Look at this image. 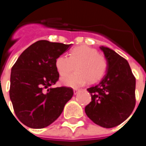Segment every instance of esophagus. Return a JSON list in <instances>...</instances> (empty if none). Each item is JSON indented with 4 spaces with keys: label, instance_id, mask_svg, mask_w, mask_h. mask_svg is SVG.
Masks as SVG:
<instances>
[{
    "label": "esophagus",
    "instance_id": "obj_1",
    "mask_svg": "<svg viewBox=\"0 0 146 146\" xmlns=\"http://www.w3.org/2000/svg\"><path fill=\"white\" fill-rule=\"evenodd\" d=\"M79 92H80V89H75L74 90H73V94H74V95H76V94H77Z\"/></svg>",
    "mask_w": 146,
    "mask_h": 146
}]
</instances>
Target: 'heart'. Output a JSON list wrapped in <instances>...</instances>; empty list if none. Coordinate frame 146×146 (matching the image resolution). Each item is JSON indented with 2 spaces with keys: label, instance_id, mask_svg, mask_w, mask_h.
Here are the masks:
<instances>
[{
  "label": "heart",
  "instance_id": "heart-1",
  "mask_svg": "<svg viewBox=\"0 0 146 146\" xmlns=\"http://www.w3.org/2000/svg\"><path fill=\"white\" fill-rule=\"evenodd\" d=\"M55 67L60 76L76 69L74 73L60 79L65 86L76 88L84 85L87 80L89 83H94L101 80L106 72L108 64L105 57L98 54L96 48L82 44L72 49L69 57L66 55L57 57Z\"/></svg>",
  "mask_w": 146,
  "mask_h": 146
}]
</instances>
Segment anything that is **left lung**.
Segmentation results:
<instances>
[{
    "instance_id": "obj_1",
    "label": "left lung",
    "mask_w": 146,
    "mask_h": 146,
    "mask_svg": "<svg viewBox=\"0 0 146 146\" xmlns=\"http://www.w3.org/2000/svg\"><path fill=\"white\" fill-rule=\"evenodd\" d=\"M107 60L106 73L96 86L87 89L92 102L85 108L96 124L112 128L126 120L136 104V79L127 60L112 49L100 46Z\"/></svg>"
}]
</instances>
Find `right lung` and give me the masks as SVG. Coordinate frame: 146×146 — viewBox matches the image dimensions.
<instances>
[{
    "label": "right lung",
    "mask_w": 146,
    "mask_h": 146,
    "mask_svg": "<svg viewBox=\"0 0 146 146\" xmlns=\"http://www.w3.org/2000/svg\"><path fill=\"white\" fill-rule=\"evenodd\" d=\"M71 45L38 41L22 53L11 69L10 98L24 125L33 129L48 127L73 97L71 88L51 87L59 78L55 60Z\"/></svg>",
    "instance_id": "add662e5"
}]
</instances>
